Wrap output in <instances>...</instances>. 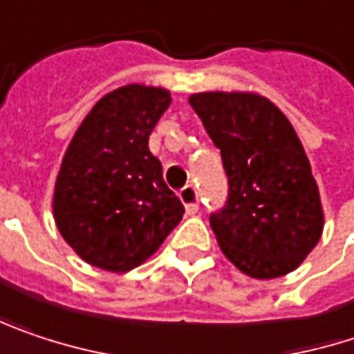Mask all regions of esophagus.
I'll list each match as a JSON object with an SVG mask.
<instances>
[{
  "instance_id": "esophagus-1",
  "label": "esophagus",
  "mask_w": 354,
  "mask_h": 354,
  "mask_svg": "<svg viewBox=\"0 0 354 354\" xmlns=\"http://www.w3.org/2000/svg\"><path fill=\"white\" fill-rule=\"evenodd\" d=\"M180 201L184 203L188 214H196L198 212V190L194 186H184L180 190Z\"/></svg>"
}]
</instances>
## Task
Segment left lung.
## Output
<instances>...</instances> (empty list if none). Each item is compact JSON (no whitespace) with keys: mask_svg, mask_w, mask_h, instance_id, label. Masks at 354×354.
Instances as JSON below:
<instances>
[{"mask_svg":"<svg viewBox=\"0 0 354 354\" xmlns=\"http://www.w3.org/2000/svg\"><path fill=\"white\" fill-rule=\"evenodd\" d=\"M221 149L229 196L210 214L225 257L272 279L294 272L320 241V192L288 117L255 93H196L188 99Z\"/></svg>","mask_w":354,"mask_h":354,"instance_id":"8db88e82","label":"left lung"}]
</instances>
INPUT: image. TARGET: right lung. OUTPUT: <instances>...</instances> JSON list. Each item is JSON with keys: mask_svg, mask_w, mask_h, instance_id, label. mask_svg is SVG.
<instances>
[{"mask_svg": "<svg viewBox=\"0 0 354 354\" xmlns=\"http://www.w3.org/2000/svg\"><path fill=\"white\" fill-rule=\"evenodd\" d=\"M160 86L125 84L82 119L54 186V221L86 263L125 273L142 266L182 221L147 140L170 107Z\"/></svg>", "mask_w": 354, "mask_h": 354, "instance_id": "1", "label": "right lung"}]
</instances>
